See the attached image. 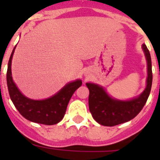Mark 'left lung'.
I'll use <instances>...</instances> for the list:
<instances>
[{
	"label": "left lung",
	"mask_w": 160,
	"mask_h": 160,
	"mask_svg": "<svg viewBox=\"0 0 160 160\" xmlns=\"http://www.w3.org/2000/svg\"><path fill=\"white\" fill-rule=\"evenodd\" d=\"M148 63V77L147 85L144 92L139 97L128 101L114 100L107 95L104 89L99 85L86 83L90 90L89 109L93 118L99 124L105 126H114L134 119L146 103L151 90L153 74H152L151 57L147 46L143 44Z\"/></svg>",
	"instance_id": "8db88e82"
}]
</instances>
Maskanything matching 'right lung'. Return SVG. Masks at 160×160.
I'll return each mask as SVG.
<instances>
[{"label": "right lung", "mask_w": 160, "mask_h": 160, "mask_svg": "<svg viewBox=\"0 0 160 160\" xmlns=\"http://www.w3.org/2000/svg\"><path fill=\"white\" fill-rule=\"evenodd\" d=\"M15 48L9 60L6 72L9 95L14 105L18 109L20 114L30 121L46 125L57 124L63 119L70 98L75 90L82 85V81L78 80L69 83L56 95L46 100H34L28 99L20 92L11 76V59Z\"/></svg>", "instance_id": "right-lung-1"}]
</instances>
